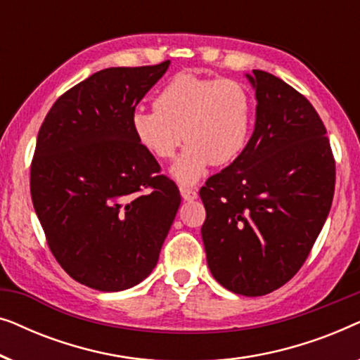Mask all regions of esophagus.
Instances as JSON below:
<instances>
[{"mask_svg": "<svg viewBox=\"0 0 360 360\" xmlns=\"http://www.w3.org/2000/svg\"><path fill=\"white\" fill-rule=\"evenodd\" d=\"M180 193H181V198L185 201H193L198 198V193L193 188H188V186H180Z\"/></svg>", "mask_w": 360, "mask_h": 360, "instance_id": "1", "label": "esophagus"}]
</instances>
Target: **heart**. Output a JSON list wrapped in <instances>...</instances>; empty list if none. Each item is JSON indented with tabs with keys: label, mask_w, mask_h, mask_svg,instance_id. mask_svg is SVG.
Instances as JSON below:
<instances>
[{
	"label": "heart",
	"mask_w": 360,
	"mask_h": 360,
	"mask_svg": "<svg viewBox=\"0 0 360 360\" xmlns=\"http://www.w3.org/2000/svg\"><path fill=\"white\" fill-rule=\"evenodd\" d=\"M154 108L132 112V132L162 160L172 159L181 141L188 142L170 170L181 185L196 184L211 164L234 162L249 142L254 103L238 80L181 73L159 91Z\"/></svg>",
	"instance_id": "heart-1"
}]
</instances>
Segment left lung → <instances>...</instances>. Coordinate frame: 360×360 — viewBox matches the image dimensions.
I'll list each match as a JSON object with an SVG mask.
<instances>
[{
    "label": "left lung",
    "mask_w": 360,
    "mask_h": 360,
    "mask_svg": "<svg viewBox=\"0 0 360 360\" xmlns=\"http://www.w3.org/2000/svg\"><path fill=\"white\" fill-rule=\"evenodd\" d=\"M245 78L257 100L254 132L243 154L200 190L201 236L216 282L262 297L307 260L331 210L336 165L307 98L272 73Z\"/></svg>",
    "instance_id": "1"
}]
</instances>
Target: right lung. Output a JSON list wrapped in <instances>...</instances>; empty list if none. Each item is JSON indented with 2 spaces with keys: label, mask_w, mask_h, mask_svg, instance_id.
<instances>
[{
  "label": "right lung",
  "mask_w": 360,
  "mask_h": 360,
  "mask_svg": "<svg viewBox=\"0 0 360 360\" xmlns=\"http://www.w3.org/2000/svg\"><path fill=\"white\" fill-rule=\"evenodd\" d=\"M170 60L93 73L53 103L37 134L32 205L49 248L78 283L121 292L150 275L180 206L131 116Z\"/></svg>",
  "instance_id": "right-lung-1"
}]
</instances>
